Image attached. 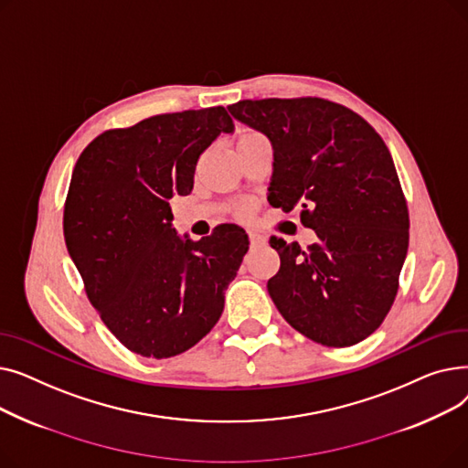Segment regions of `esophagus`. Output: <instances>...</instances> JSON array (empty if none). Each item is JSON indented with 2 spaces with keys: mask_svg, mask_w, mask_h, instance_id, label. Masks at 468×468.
<instances>
[{
  "mask_svg": "<svg viewBox=\"0 0 468 468\" xmlns=\"http://www.w3.org/2000/svg\"><path fill=\"white\" fill-rule=\"evenodd\" d=\"M249 240H250L252 247H258V244H263V242H265V237L260 235V233H256V231H249Z\"/></svg>",
  "mask_w": 468,
  "mask_h": 468,
  "instance_id": "1",
  "label": "esophagus"
}]
</instances>
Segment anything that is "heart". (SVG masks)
I'll return each mask as SVG.
<instances>
[{
	"mask_svg": "<svg viewBox=\"0 0 468 468\" xmlns=\"http://www.w3.org/2000/svg\"><path fill=\"white\" fill-rule=\"evenodd\" d=\"M256 138H263V136H261L260 133H254V131H242V133L237 136V145L252 142V140H256ZM250 210H252V207H250L249 203H244V205H239V207H237V214H239V216H247Z\"/></svg>",
	"mask_w": 468,
	"mask_h": 468,
	"instance_id": "heart-1",
	"label": "heart"
}]
</instances>
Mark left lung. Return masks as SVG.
I'll return each mask as SVG.
<instances>
[{
	"mask_svg": "<svg viewBox=\"0 0 468 468\" xmlns=\"http://www.w3.org/2000/svg\"><path fill=\"white\" fill-rule=\"evenodd\" d=\"M231 115L273 145L269 203L300 208L316 242L279 237L267 290L284 321L326 347L372 335L395 303L410 240L408 203L388 147L353 110L316 96L240 101Z\"/></svg>",
	"mask_w": 468,
	"mask_h": 468,
	"instance_id": "1",
	"label": "left lung"
}]
</instances>
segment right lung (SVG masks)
Returning a JSON list of instances; mask_svg holds the SVG:
<instances>
[{"instance_id": "add662e5", "label": "right lung", "mask_w": 468, "mask_h": 468, "mask_svg": "<svg viewBox=\"0 0 468 468\" xmlns=\"http://www.w3.org/2000/svg\"><path fill=\"white\" fill-rule=\"evenodd\" d=\"M224 106L147 117L98 134L64 201V240L108 330L145 358L176 356L218 323L249 237L221 224L201 240L172 229L170 199L187 195L201 154L231 133Z\"/></svg>"}]
</instances>
